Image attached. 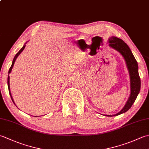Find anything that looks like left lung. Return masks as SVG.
<instances>
[{"label": "left lung", "mask_w": 149, "mask_h": 149, "mask_svg": "<svg viewBox=\"0 0 149 149\" xmlns=\"http://www.w3.org/2000/svg\"><path fill=\"white\" fill-rule=\"evenodd\" d=\"M109 45L115 49L121 54L124 58L127 68L129 72L131 79V95L127 103L123 108L118 113L113 116L119 115L128 111L131 108L132 104L136 99L138 95L140 92L141 81L140 77L138 74V66L136 60L132 54L129 46L121 39L115 36L111 37L109 39ZM107 116H112L111 115H106Z\"/></svg>", "instance_id": "8db88e82"}]
</instances>
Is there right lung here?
Here are the masks:
<instances>
[{"instance_id":"obj_1","label":"right lung","mask_w":149,"mask_h":149,"mask_svg":"<svg viewBox=\"0 0 149 149\" xmlns=\"http://www.w3.org/2000/svg\"><path fill=\"white\" fill-rule=\"evenodd\" d=\"M25 47H26V45H24V46H23V47H22V48L19 50L18 51V52L17 54L15 55V58H14V59H13V62H12V65H11V67H10V68H9V72H8V73L9 74V73H10L11 72V70H12V68H13V65H14V63H15V60H16V59L17 58V57L19 56V54H20L24 50V48H25ZM8 90H9V94H10V96H11V99H12V100H13V98H12V96H11V91H10V88H9V76H8Z\"/></svg>"}]
</instances>
